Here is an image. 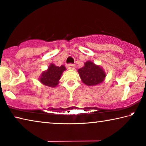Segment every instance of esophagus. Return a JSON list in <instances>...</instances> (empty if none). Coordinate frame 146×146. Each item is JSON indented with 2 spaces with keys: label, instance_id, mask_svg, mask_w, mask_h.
<instances>
[{
  "label": "esophagus",
  "instance_id": "esophagus-1",
  "mask_svg": "<svg viewBox=\"0 0 146 146\" xmlns=\"http://www.w3.org/2000/svg\"><path fill=\"white\" fill-rule=\"evenodd\" d=\"M68 68L69 69V70H75V64H68Z\"/></svg>",
  "mask_w": 146,
  "mask_h": 146
}]
</instances>
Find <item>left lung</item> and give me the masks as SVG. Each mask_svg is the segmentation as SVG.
Instances as JSON below:
<instances>
[{
  "instance_id": "1",
  "label": "left lung",
  "mask_w": 146,
  "mask_h": 146,
  "mask_svg": "<svg viewBox=\"0 0 146 146\" xmlns=\"http://www.w3.org/2000/svg\"><path fill=\"white\" fill-rule=\"evenodd\" d=\"M78 72L82 82L90 86L102 83L106 76L103 69L91 61L85 62L84 66L78 70Z\"/></svg>"
}]
</instances>
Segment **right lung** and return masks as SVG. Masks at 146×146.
Masks as SVG:
<instances>
[{
    "mask_svg": "<svg viewBox=\"0 0 146 146\" xmlns=\"http://www.w3.org/2000/svg\"><path fill=\"white\" fill-rule=\"evenodd\" d=\"M66 70L65 66L62 65L58 67L55 64H51L48 70L42 73L39 80L44 85L49 87H55L58 84L62 74Z\"/></svg>",
    "mask_w": 146,
    "mask_h": 146,
    "instance_id": "add662e5",
    "label": "right lung"
}]
</instances>
